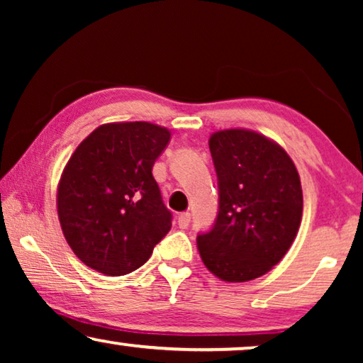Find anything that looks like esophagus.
Wrapping results in <instances>:
<instances>
[{"label":"esophagus","mask_w":363,"mask_h":363,"mask_svg":"<svg viewBox=\"0 0 363 363\" xmlns=\"http://www.w3.org/2000/svg\"><path fill=\"white\" fill-rule=\"evenodd\" d=\"M190 221H191V215H190V213H182V215L178 216V226L183 228V230L190 226Z\"/></svg>","instance_id":"esophagus-1"}]
</instances>
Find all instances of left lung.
<instances>
[{
	"mask_svg": "<svg viewBox=\"0 0 363 363\" xmlns=\"http://www.w3.org/2000/svg\"><path fill=\"white\" fill-rule=\"evenodd\" d=\"M210 152L220 198L213 226L196 236L198 251L223 281L256 279L284 257L299 230V173L284 148L242 128L213 133Z\"/></svg>",
	"mask_w": 363,
	"mask_h": 363,
	"instance_id": "left-lung-1",
	"label": "left lung"
}]
</instances>
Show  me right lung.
<instances>
[{
	"label": "right lung",
	"mask_w": 363,
	"mask_h": 363,
	"mask_svg": "<svg viewBox=\"0 0 363 363\" xmlns=\"http://www.w3.org/2000/svg\"><path fill=\"white\" fill-rule=\"evenodd\" d=\"M170 142L148 122L106 123L72 153L57 188V215L74 255L106 276L145 264L172 228L152 175Z\"/></svg>",
	"instance_id": "right-lung-1"
}]
</instances>
